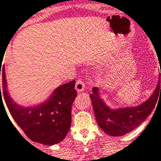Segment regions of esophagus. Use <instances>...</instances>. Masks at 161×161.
I'll return each mask as SVG.
<instances>
[{
  "label": "esophagus",
  "mask_w": 161,
  "mask_h": 161,
  "mask_svg": "<svg viewBox=\"0 0 161 161\" xmlns=\"http://www.w3.org/2000/svg\"><path fill=\"white\" fill-rule=\"evenodd\" d=\"M75 89L77 92H83L85 89V83L83 82L82 80H78L75 83Z\"/></svg>",
  "instance_id": "obj_1"
}]
</instances>
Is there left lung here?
Returning a JSON list of instances; mask_svg holds the SVG:
<instances>
[{
    "label": "left lung",
    "mask_w": 161,
    "mask_h": 161,
    "mask_svg": "<svg viewBox=\"0 0 161 161\" xmlns=\"http://www.w3.org/2000/svg\"><path fill=\"white\" fill-rule=\"evenodd\" d=\"M160 75L152 96L147 101L136 107L111 109L99 97V89L93 87L90 98L98 126L111 136H124L139 126L151 114L159 96H161Z\"/></svg>",
    "instance_id": "obj_1"
}]
</instances>
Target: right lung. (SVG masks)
I'll list each match as a JSON object with an SVG mask.
<instances>
[{"instance_id":"obj_1","label":"right lung","mask_w":161,"mask_h":161,"mask_svg":"<svg viewBox=\"0 0 161 161\" xmlns=\"http://www.w3.org/2000/svg\"><path fill=\"white\" fill-rule=\"evenodd\" d=\"M2 94L10 114L26 136L35 142L54 145L65 138L71 125V109L77 96L75 80L63 84L55 90L46 101L34 106L24 107L9 96L5 69H1ZM0 98L2 92L0 86Z\"/></svg>"}]
</instances>
